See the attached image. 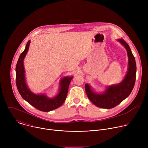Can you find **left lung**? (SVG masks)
<instances>
[{
	"label": "left lung",
	"instance_id": "1",
	"mask_svg": "<svg viewBox=\"0 0 148 148\" xmlns=\"http://www.w3.org/2000/svg\"><path fill=\"white\" fill-rule=\"evenodd\" d=\"M127 51L129 59L128 70L123 80L119 84L110 86L103 94L94 92L88 84H86L85 89L89 99L96 106L106 109L112 108L119 104L132 92L136 80V66L135 57L127 43L123 39L118 40Z\"/></svg>",
	"mask_w": 148,
	"mask_h": 148
}]
</instances>
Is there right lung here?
Masks as SVG:
<instances>
[{
  "instance_id": "add662e5",
  "label": "right lung",
  "mask_w": 148,
  "mask_h": 148,
  "mask_svg": "<svg viewBox=\"0 0 148 148\" xmlns=\"http://www.w3.org/2000/svg\"><path fill=\"white\" fill-rule=\"evenodd\" d=\"M30 41H29L25 50L21 53L16 67V82L17 90L22 98L36 109L43 112L54 110L64 103L69 90L70 83L73 77H64L60 82V90L58 94L53 98H49L45 95H36L27 88L25 81L23 60L29 48Z\"/></svg>"
}]
</instances>
